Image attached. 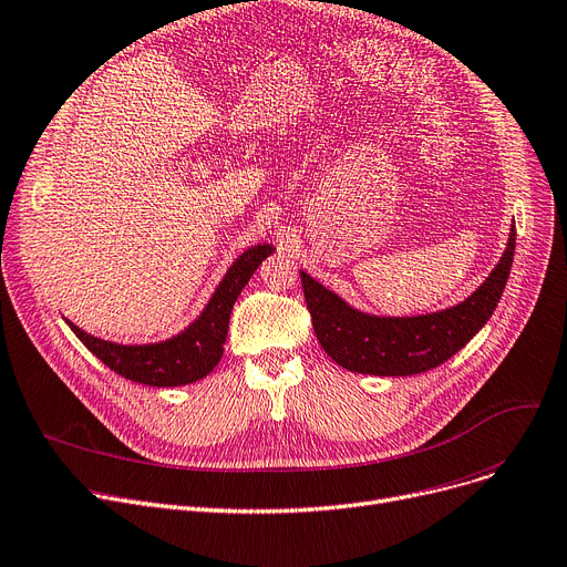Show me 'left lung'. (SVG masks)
I'll list each match as a JSON object with an SVG mask.
<instances>
[{
  "instance_id": "1",
  "label": "left lung",
  "mask_w": 567,
  "mask_h": 567,
  "mask_svg": "<svg viewBox=\"0 0 567 567\" xmlns=\"http://www.w3.org/2000/svg\"><path fill=\"white\" fill-rule=\"evenodd\" d=\"M516 231L480 289L463 303L420 317H375L350 308L301 270L312 329L324 352L342 368L365 375H416L445 363L465 348L494 315L509 278Z\"/></svg>"
}]
</instances>
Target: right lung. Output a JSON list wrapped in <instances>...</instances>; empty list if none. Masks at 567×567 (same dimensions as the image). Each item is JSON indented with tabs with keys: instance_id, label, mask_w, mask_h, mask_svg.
<instances>
[{
	"instance_id": "obj_1",
	"label": "right lung",
	"mask_w": 567,
	"mask_h": 567,
	"mask_svg": "<svg viewBox=\"0 0 567 567\" xmlns=\"http://www.w3.org/2000/svg\"><path fill=\"white\" fill-rule=\"evenodd\" d=\"M270 252H274V245L266 243L245 250L227 270L202 317L171 340L155 344H117L85 333L69 319L66 324L96 359H102L111 371L132 382L147 386H181L196 382L206 378L223 359L231 308L240 289L248 285L257 266Z\"/></svg>"
}]
</instances>
